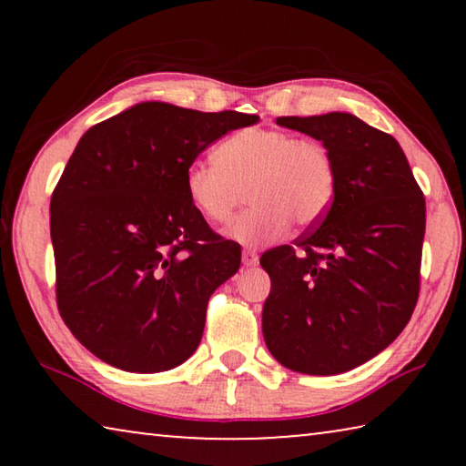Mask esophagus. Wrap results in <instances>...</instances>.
Returning a JSON list of instances; mask_svg holds the SVG:
<instances>
[{
  "label": "esophagus",
  "mask_w": 466,
  "mask_h": 466,
  "mask_svg": "<svg viewBox=\"0 0 466 466\" xmlns=\"http://www.w3.org/2000/svg\"><path fill=\"white\" fill-rule=\"evenodd\" d=\"M258 263V255L252 248H244L242 250V265L244 267H255Z\"/></svg>",
  "instance_id": "obj_1"
}]
</instances>
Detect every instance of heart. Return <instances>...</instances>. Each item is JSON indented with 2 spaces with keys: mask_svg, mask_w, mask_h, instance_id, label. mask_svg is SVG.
Wrapping results in <instances>:
<instances>
[{
  "mask_svg": "<svg viewBox=\"0 0 466 466\" xmlns=\"http://www.w3.org/2000/svg\"><path fill=\"white\" fill-rule=\"evenodd\" d=\"M216 160L188 164L187 199L208 222L228 224L248 188L255 208L228 230L248 247L281 238L291 218L302 226L319 222L335 199V162L319 139L275 129H242L218 146Z\"/></svg>",
  "mask_w": 466,
  "mask_h": 466,
  "instance_id": "heart-1",
  "label": "heart"
}]
</instances>
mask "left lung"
Returning <instances> with one entry per match:
<instances>
[{
	"label": "left lung",
	"instance_id": "8db88e82",
	"mask_svg": "<svg viewBox=\"0 0 466 466\" xmlns=\"http://www.w3.org/2000/svg\"><path fill=\"white\" fill-rule=\"evenodd\" d=\"M322 141L335 199L294 247L267 250L263 335L294 372L333 376L372 360L407 327L420 298L425 199L399 141L350 113L279 116Z\"/></svg>",
	"mask_w": 466,
	"mask_h": 466
}]
</instances>
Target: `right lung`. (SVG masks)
<instances>
[{
  "mask_svg": "<svg viewBox=\"0 0 466 466\" xmlns=\"http://www.w3.org/2000/svg\"><path fill=\"white\" fill-rule=\"evenodd\" d=\"M257 115L141 102L77 141L51 197L55 289L86 350L125 372L154 374L195 353L214 291L240 248L187 199L185 170Z\"/></svg>",
  "mask_w": 466,
  "mask_h": 466,
  "instance_id": "obj_1",
  "label": "right lung"
}]
</instances>
